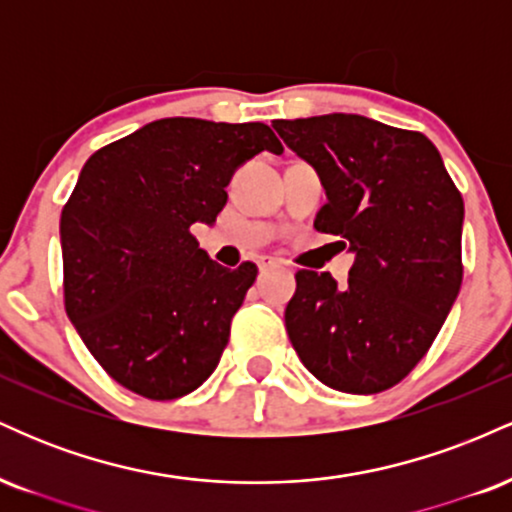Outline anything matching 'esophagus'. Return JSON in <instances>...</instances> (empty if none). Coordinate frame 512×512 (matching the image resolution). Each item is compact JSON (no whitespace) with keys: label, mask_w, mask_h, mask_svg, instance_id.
Segmentation results:
<instances>
[{"label":"esophagus","mask_w":512,"mask_h":512,"mask_svg":"<svg viewBox=\"0 0 512 512\" xmlns=\"http://www.w3.org/2000/svg\"><path fill=\"white\" fill-rule=\"evenodd\" d=\"M257 267H260V272H267V269L279 267V262L272 260V257H260V262H257Z\"/></svg>","instance_id":"esophagus-1"}]
</instances>
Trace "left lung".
Masks as SVG:
<instances>
[{
  "mask_svg": "<svg viewBox=\"0 0 512 512\" xmlns=\"http://www.w3.org/2000/svg\"><path fill=\"white\" fill-rule=\"evenodd\" d=\"M274 129L325 185L315 228L356 255L344 289L330 272L296 274L284 315L293 349L332 390H390L426 356L460 293V190L421 132L344 113Z\"/></svg>",
  "mask_w": 512,
  "mask_h": 512,
  "instance_id": "8db88e82",
  "label": "left lung"
}]
</instances>
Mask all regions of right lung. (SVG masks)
<instances>
[{"instance_id": "add662e5", "label": "right lung", "mask_w": 512, "mask_h": 512, "mask_svg": "<svg viewBox=\"0 0 512 512\" xmlns=\"http://www.w3.org/2000/svg\"><path fill=\"white\" fill-rule=\"evenodd\" d=\"M281 154L264 122L166 117L103 146L60 219L64 310L105 373L146 399H178L219 366L257 267L199 248L233 170Z\"/></svg>"}]
</instances>
